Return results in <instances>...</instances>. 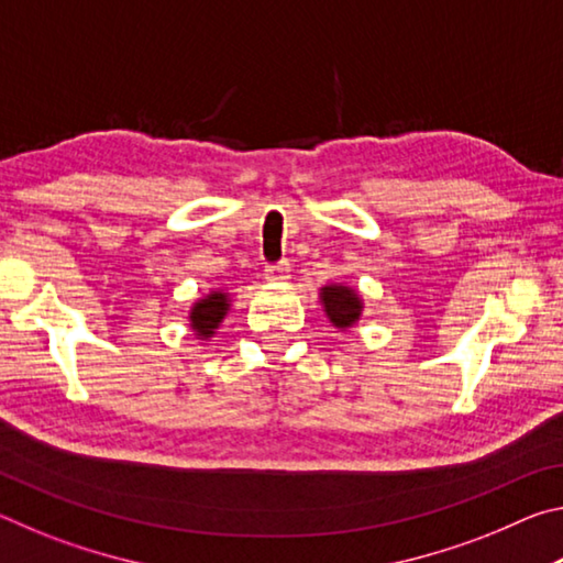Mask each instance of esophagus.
<instances>
[{"instance_id": "obj_1", "label": "esophagus", "mask_w": 563, "mask_h": 563, "mask_svg": "<svg viewBox=\"0 0 563 563\" xmlns=\"http://www.w3.org/2000/svg\"><path fill=\"white\" fill-rule=\"evenodd\" d=\"M290 278V263L280 261L275 265H265V280L268 283H285Z\"/></svg>"}]
</instances>
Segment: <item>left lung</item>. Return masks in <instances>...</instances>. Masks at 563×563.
Instances as JSON below:
<instances>
[{
    "label": "left lung",
    "mask_w": 563,
    "mask_h": 563,
    "mask_svg": "<svg viewBox=\"0 0 563 563\" xmlns=\"http://www.w3.org/2000/svg\"><path fill=\"white\" fill-rule=\"evenodd\" d=\"M320 302L332 328H338L340 332H347L355 325L362 318V308H365L360 292L345 283H330L325 288H320Z\"/></svg>",
    "instance_id": "1"
}]
</instances>
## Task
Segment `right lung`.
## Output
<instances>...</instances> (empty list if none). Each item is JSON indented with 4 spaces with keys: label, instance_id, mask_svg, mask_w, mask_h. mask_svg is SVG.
<instances>
[{
    "label": "right lung",
    "instance_id": "1",
    "mask_svg": "<svg viewBox=\"0 0 563 563\" xmlns=\"http://www.w3.org/2000/svg\"><path fill=\"white\" fill-rule=\"evenodd\" d=\"M228 310H231V292L211 290L194 302V308L188 312V328L194 330L198 340H211L216 330L221 328Z\"/></svg>",
    "mask_w": 563,
    "mask_h": 563
}]
</instances>
